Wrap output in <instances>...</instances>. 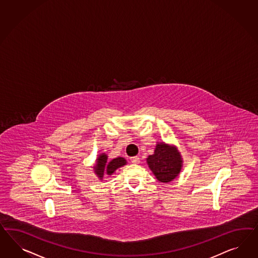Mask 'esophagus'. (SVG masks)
<instances>
[{
    "instance_id": "obj_1",
    "label": "esophagus",
    "mask_w": 258,
    "mask_h": 258,
    "mask_svg": "<svg viewBox=\"0 0 258 258\" xmlns=\"http://www.w3.org/2000/svg\"><path fill=\"white\" fill-rule=\"evenodd\" d=\"M131 162L133 164H139L140 162V157L139 156H133V157H131Z\"/></svg>"
}]
</instances>
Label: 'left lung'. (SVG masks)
<instances>
[{
	"label": "left lung",
	"instance_id": "8db88e82",
	"mask_svg": "<svg viewBox=\"0 0 258 258\" xmlns=\"http://www.w3.org/2000/svg\"><path fill=\"white\" fill-rule=\"evenodd\" d=\"M147 163L158 181L169 183L179 174L182 159L175 147L160 143L155 147V154L149 155Z\"/></svg>",
	"mask_w": 258,
	"mask_h": 258
}]
</instances>
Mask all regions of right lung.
<instances>
[{
  "label": "right lung",
  "instance_id": "obj_1",
  "mask_svg": "<svg viewBox=\"0 0 258 258\" xmlns=\"http://www.w3.org/2000/svg\"><path fill=\"white\" fill-rule=\"evenodd\" d=\"M125 164V159L122 158V157L115 158L110 162L107 163L106 156H105V155L102 154L99 156L94 169H95L96 174L100 178H102L104 172H106L108 175H111L116 169L119 168V167H122Z\"/></svg>",
  "mask_w": 258,
  "mask_h": 258
}]
</instances>
